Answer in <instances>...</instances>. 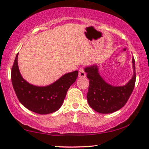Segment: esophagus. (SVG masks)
I'll return each mask as SVG.
<instances>
[{"label":"esophagus","mask_w":149,"mask_h":149,"mask_svg":"<svg viewBox=\"0 0 149 149\" xmlns=\"http://www.w3.org/2000/svg\"><path fill=\"white\" fill-rule=\"evenodd\" d=\"M86 77V73H85V70L83 68H80L79 70V77L80 78H83V77Z\"/></svg>","instance_id":"esophagus-1"}]
</instances>
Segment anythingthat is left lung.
<instances>
[{
	"label": "left lung",
	"mask_w": 149,
	"mask_h": 149,
	"mask_svg": "<svg viewBox=\"0 0 149 149\" xmlns=\"http://www.w3.org/2000/svg\"><path fill=\"white\" fill-rule=\"evenodd\" d=\"M134 74L132 79L123 86L109 84L100 76L96 64L85 68L89 80L87 99L91 109L102 114L112 113L121 109L127 102L136 82L135 60L132 58Z\"/></svg>",
	"instance_id": "1"
}]
</instances>
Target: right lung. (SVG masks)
<instances>
[{
  "instance_id": "right-lung-1",
  "label": "right lung",
  "mask_w": 149,
  "mask_h": 149,
  "mask_svg": "<svg viewBox=\"0 0 149 149\" xmlns=\"http://www.w3.org/2000/svg\"><path fill=\"white\" fill-rule=\"evenodd\" d=\"M18 54L12 67L11 78L19 101L26 109L40 115L58 111L62 107L69 87L76 81L78 71L66 73L47 86H36L27 82L20 74Z\"/></svg>"
}]
</instances>
